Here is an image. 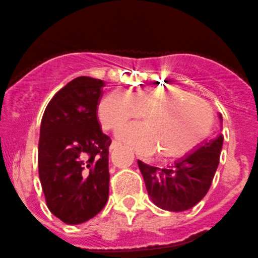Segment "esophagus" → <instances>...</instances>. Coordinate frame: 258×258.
<instances>
[{"instance_id":"obj_1","label":"esophagus","mask_w":258,"mask_h":258,"mask_svg":"<svg viewBox=\"0 0 258 258\" xmlns=\"http://www.w3.org/2000/svg\"><path fill=\"white\" fill-rule=\"evenodd\" d=\"M118 146H119V144H118L117 141H113V143H112V145H110V148H109V149H110V151L115 150V149H117Z\"/></svg>"}]
</instances>
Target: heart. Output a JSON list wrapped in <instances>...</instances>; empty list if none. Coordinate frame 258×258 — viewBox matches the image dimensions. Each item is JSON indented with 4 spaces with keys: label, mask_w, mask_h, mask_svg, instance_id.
I'll return each mask as SVG.
<instances>
[{
    "label": "heart",
    "mask_w": 258,
    "mask_h": 258,
    "mask_svg": "<svg viewBox=\"0 0 258 258\" xmlns=\"http://www.w3.org/2000/svg\"><path fill=\"white\" fill-rule=\"evenodd\" d=\"M98 114L103 127L112 131L143 114L144 124L121 130L118 139L141 154L158 150L165 159L189 153L213 123L208 105L178 88H146L130 94L115 89L103 98Z\"/></svg>",
    "instance_id": "1"
}]
</instances>
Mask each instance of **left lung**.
Returning <instances> with one entry per match:
<instances>
[{
  "label": "left lung",
  "instance_id": "8db88e82",
  "mask_svg": "<svg viewBox=\"0 0 258 258\" xmlns=\"http://www.w3.org/2000/svg\"><path fill=\"white\" fill-rule=\"evenodd\" d=\"M220 127L223 117L218 113ZM224 137L219 134L206 139L170 167L158 168L137 160L148 195L158 208L167 211H186L208 194L219 165Z\"/></svg>",
  "mask_w": 258,
  "mask_h": 258
}]
</instances>
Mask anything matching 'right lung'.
<instances>
[{"label":"right lung","mask_w":258,"mask_h":258,"mask_svg":"<svg viewBox=\"0 0 258 258\" xmlns=\"http://www.w3.org/2000/svg\"><path fill=\"white\" fill-rule=\"evenodd\" d=\"M104 83L80 76L48 103L40 123L38 168L50 213L70 225L102 211L109 194L108 148L96 107Z\"/></svg>","instance_id":"right-lung-1"}]
</instances>
